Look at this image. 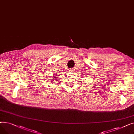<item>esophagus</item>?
<instances>
[{"instance_id":"obj_1","label":"esophagus","mask_w":134,"mask_h":134,"mask_svg":"<svg viewBox=\"0 0 134 134\" xmlns=\"http://www.w3.org/2000/svg\"><path fill=\"white\" fill-rule=\"evenodd\" d=\"M69 71L70 72H73V71H74V69H73V68H71L70 69H69Z\"/></svg>"}]
</instances>
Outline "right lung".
I'll return each mask as SVG.
<instances>
[{"instance_id": "add662e5", "label": "right lung", "mask_w": 134, "mask_h": 134, "mask_svg": "<svg viewBox=\"0 0 134 134\" xmlns=\"http://www.w3.org/2000/svg\"><path fill=\"white\" fill-rule=\"evenodd\" d=\"M56 75H58V74H56ZM56 77H57V76H54V79H56Z\"/></svg>"}]
</instances>
